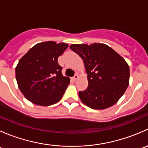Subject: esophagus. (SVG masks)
<instances>
[{
	"label": "esophagus",
	"instance_id": "34e87169",
	"mask_svg": "<svg viewBox=\"0 0 148 148\" xmlns=\"http://www.w3.org/2000/svg\"><path fill=\"white\" fill-rule=\"evenodd\" d=\"M78 78H79V76H78V74H75V75H74V77H73V79H74V81H76V80H77V79H78Z\"/></svg>",
	"mask_w": 148,
	"mask_h": 148
}]
</instances>
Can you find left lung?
<instances>
[{
	"label": "left lung",
	"mask_w": 148,
	"mask_h": 148,
	"mask_svg": "<svg viewBox=\"0 0 148 148\" xmlns=\"http://www.w3.org/2000/svg\"><path fill=\"white\" fill-rule=\"evenodd\" d=\"M69 47L83 59L87 74V89L79 92L82 102L94 110H104L118 102L129 85L126 61L104 44H74Z\"/></svg>",
	"instance_id": "left-lung-1"
}]
</instances>
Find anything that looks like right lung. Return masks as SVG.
Masks as SVG:
<instances>
[{"instance_id":"right-lung-1","label":"right lung","mask_w":148,"mask_h":148,"mask_svg":"<svg viewBox=\"0 0 148 148\" xmlns=\"http://www.w3.org/2000/svg\"><path fill=\"white\" fill-rule=\"evenodd\" d=\"M68 46L54 41L38 43L19 60L16 67V81L28 100L46 107L62 99L70 79L62 75L57 60Z\"/></svg>"}]
</instances>
